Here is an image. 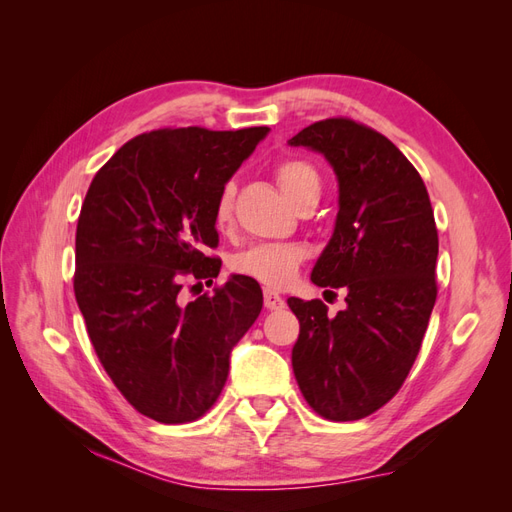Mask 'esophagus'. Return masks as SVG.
Instances as JSON below:
<instances>
[{"instance_id":"1","label":"esophagus","mask_w":512,"mask_h":512,"mask_svg":"<svg viewBox=\"0 0 512 512\" xmlns=\"http://www.w3.org/2000/svg\"><path fill=\"white\" fill-rule=\"evenodd\" d=\"M265 307L271 309V312H277V309L284 307V299L271 288H265Z\"/></svg>"}]
</instances>
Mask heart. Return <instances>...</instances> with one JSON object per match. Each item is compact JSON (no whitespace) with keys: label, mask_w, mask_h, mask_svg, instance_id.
Masks as SVG:
<instances>
[{"label":"heart","mask_w":512,"mask_h":512,"mask_svg":"<svg viewBox=\"0 0 512 512\" xmlns=\"http://www.w3.org/2000/svg\"><path fill=\"white\" fill-rule=\"evenodd\" d=\"M275 181L290 203L307 192H320L316 168L299 158L277 164ZM232 215H235V185L224 183L213 203V222L218 228H226L232 222ZM303 258L305 250L299 243H254L232 256L230 269L269 288H284L297 277Z\"/></svg>","instance_id":"obj_1"}]
</instances>
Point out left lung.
I'll return each instance as SVG.
<instances>
[{
    "label": "left lung",
    "mask_w": 512,
    "mask_h": 512,
    "mask_svg": "<svg viewBox=\"0 0 512 512\" xmlns=\"http://www.w3.org/2000/svg\"><path fill=\"white\" fill-rule=\"evenodd\" d=\"M288 143L324 153L335 170L339 213L312 282L348 292L337 316L320 299H288L301 324L294 378L316 414L359 421L397 395L423 344L438 297L431 200L410 160L365 123L329 117Z\"/></svg>",
    "instance_id": "left-lung-1"
}]
</instances>
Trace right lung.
<instances>
[{
    "instance_id": "obj_1",
    "label": "right lung",
    "mask_w": 512,
    "mask_h": 512,
    "mask_svg": "<svg viewBox=\"0 0 512 512\" xmlns=\"http://www.w3.org/2000/svg\"><path fill=\"white\" fill-rule=\"evenodd\" d=\"M269 128H160L134 136L91 181L76 224L74 297L98 359L128 404L158 423H192L218 401L230 350L262 309L256 280L213 282L222 260L213 203Z\"/></svg>"
}]
</instances>
